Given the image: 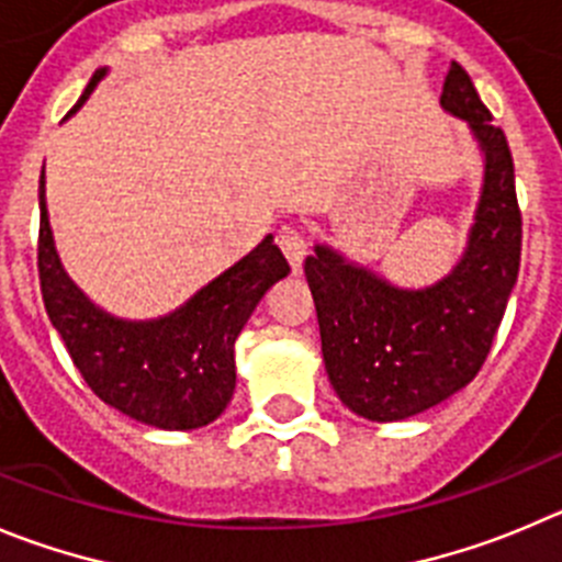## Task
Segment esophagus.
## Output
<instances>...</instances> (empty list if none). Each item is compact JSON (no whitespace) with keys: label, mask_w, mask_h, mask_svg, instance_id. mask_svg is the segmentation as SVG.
<instances>
[{"label":"esophagus","mask_w":562,"mask_h":562,"mask_svg":"<svg viewBox=\"0 0 562 562\" xmlns=\"http://www.w3.org/2000/svg\"><path fill=\"white\" fill-rule=\"evenodd\" d=\"M277 244H280L282 255L288 257V263H291L293 269H299V266H302V260H305V255H307L305 235L299 233L296 227H282V233L277 235Z\"/></svg>","instance_id":"obj_1"}]
</instances>
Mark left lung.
Masks as SVG:
<instances>
[{
    "label": "left lung",
    "instance_id": "8db88e82",
    "mask_svg": "<svg viewBox=\"0 0 562 562\" xmlns=\"http://www.w3.org/2000/svg\"><path fill=\"white\" fill-rule=\"evenodd\" d=\"M440 104L469 122L485 151L476 222L452 274L424 291H405L327 246L305 260L329 382L349 411L371 422L416 416L474 380L521 263L510 146L460 63L449 68Z\"/></svg>",
    "mask_w": 562,
    "mask_h": 562
}]
</instances>
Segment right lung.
I'll list each match as a JSON object with an SVG mask.
<instances>
[{
	"mask_svg": "<svg viewBox=\"0 0 562 562\" xmlns=\"http://www.w3.org/2000/svg\"><path fill=\"white\" fill-rule=\"evenodd\" d=\"M104 77L88 82L80 108ZM71 110V113H75ZM38 277L44 305L68 355L99 400L160 429H196L222 416L235 391V338L277 280L291 271L274 235L157 322H119L93 307L57 260L38 186Z\"/></svg>",
	"mask_w": 562,
	"mask_h": 562,
	"instance_id": "add662e5",
	"label": "right lung"
}]
</instances>
